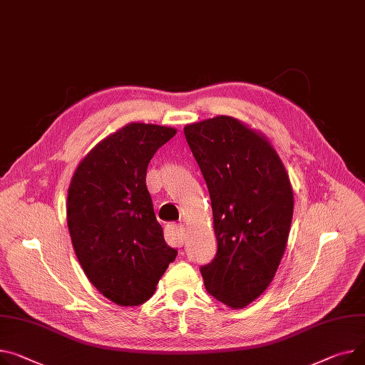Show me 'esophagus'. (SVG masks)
<instances>
[{
    "label": "esophagus",
    "instance_id": "obj_1",
    "mask_svg": "<svg viewBox=\"0 0 365 365\" xmlns=\"http://www.w3.org/2000/svg\"><path fill=\"white\" fill-rule=\"evenodd\" d=\"M167 236H168V240L170 244L175 245V247H182L183 242H185V236H186V230H185V226L180 223H173L170 225L168 229H167Z\"/></svg>",
    "mask_w": 365,
    "mask_h": 365
}]
</instances>
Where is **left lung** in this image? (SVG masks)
Segmentation results:
<instances>
[{"instance_id":"1","label":"left lung","mask_w":365,"mask_h":365,"mask_svg":"<svg viewBox=\"0 0 365 365\" xmlns=\"http://www.w3.org/2000/svg\"><path fill=\"white\" fill-rule=\"evenodd\" d=\"M183 132L212 208L217 254L201 267L207 292L245 308L279 269L294 215L292 185L270 140L235 117L207 118Z\"/></svg>"}]
</instances>
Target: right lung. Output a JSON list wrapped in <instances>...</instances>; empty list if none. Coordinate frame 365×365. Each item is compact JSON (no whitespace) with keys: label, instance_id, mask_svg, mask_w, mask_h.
Returning <instances> with one entry per match:
<instances>
[{"label":"right lung","instance_id":"add662e5","mask_svg":"<svg viewBox=\"0 0 365 365\" xmlns=\"http://www.w3.org/2000/svg\"><path fill=\"white\" fill-rule=\"evenodd\" d=\"M175 128L129 123L82 158L67 197V227L89 282L121 307L148 301L178 251L164 240L145 183Z\"/></svg>","mask_w":365,"mask_h":365}]
</instances>
